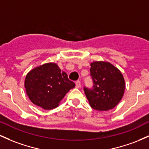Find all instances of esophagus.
Masks as SVG:
<instances>
[{
    "label": "esophagus",
    "mask_w": 149,
    "mask_h": 149,
    "mask_svg": "<svg viewBox=\"0 0 149 149\" xmlns=\"http://www.w3.org/2000/svg\"><path fill=\"white\" fill-rule=\"evenodd\" d=\"M80 86H81V83H80V82L79 80H78V81L76 82V88H80Z\"/></svg>",
    "instance_id": "1"
}]
</instances>
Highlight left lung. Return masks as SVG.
Returning <instances> with one entry per match:
<instances>
[{"label": "left lung", "mask_w": 149, "mask_h": 149, "mask_svg": "<svg viewBox=\"0 0 149 149\" xmlns=\"http://www.w3.org/2000/svg\"><path fill=\"white\" fill-rule=\"evenodd\" d=\"M93 88H84L85 94L92 109L104 111L113 109L123 97L125 84L120 71L107 61L90 64Z\"/></svg>", "instance_id": "8db88e82"}]
</instances>
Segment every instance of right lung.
Listing matches in <instances>:
<instances>
[{
  "label": "right lung",
  "instance_id": "obj_1",
  "mask_svg": "<svg viewBox=\"0 0 149 149\" xmlns=\"http://www.w3.org/2000/svg\"><path fill=\"white\" fill-rule=\"evenodd\" d=\"M76 86L66 72L55 63H46L33 69L26 74L24 87L32 103L43 109L59 106L66 94Z\"/></svg>",
  "mask_w": 149,
  "mask_h": 149
}]
</instances>
